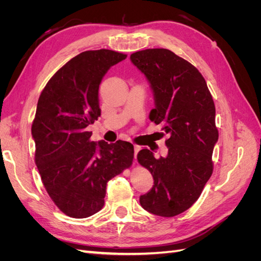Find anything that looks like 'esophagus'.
<instances>
[{"label":"esophagus","instance_id":"34e87169","mask_svg":"<svg viewBox=\"0 0 261 261\" xmlns=\"http://www.w3.org/2000/svg\"><path fill=\"white\" fill-rule=\"evenodd\" d=\"M139 150H140L139 146H137V145L134 146V158H135V160H136V156H137V153L139 152Z\"/></svg>","mask_w":261,"mask_h":261}]
</instances>
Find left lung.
Here are the masks:
<instances>
[{
  "instance_id": "1",
  "label": "left lung",
  "mask_w": 261,
  "mask_h": 261,
  "mask_svg": "<svg viewBox=\"0 0 261 261\" xmlns=\"http://www.w3.org/2000/svg\"><path fill=\"white\" fill-rule=\"evenodd\" d=\"M130 60L154 93L150 121L161 124L169 137L167 155L155 158L149 149L138 152V162L154 179L139 201L155 216L174 217L199 198L213 172L212 152L219 138L215 102L199 70L172 51L146 49L133 53Z\"/></svg>"
}]
</instances>
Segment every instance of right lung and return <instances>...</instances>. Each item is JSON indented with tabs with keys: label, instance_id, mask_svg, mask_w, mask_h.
<instances>
[{
	"label": "right lung",
	"instance_id": "right-lung-1",
	"mask_svg": "<svg viewBox=\"0 0 261 261\" xmlns=\"http://www.w3.org/2000/svg\"><path fill=\"white\" fill-rule=\"evenodd\" d=\"M126 57L107 49L78 54L50 78L39 97L31 126L35 162L50 198L70 218L100 211L108 181L133 164L128 141L96 144L86 129L101 115L102 78Z\"/></svg>",
	"mask_w": 261,
	"mask_h": 261
}]
</instances>
